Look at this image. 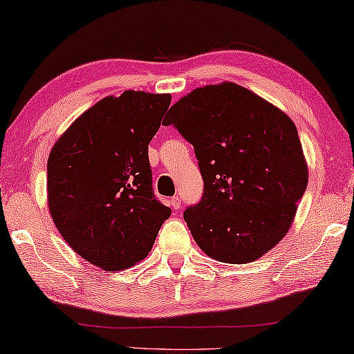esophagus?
<instances>
[{
    "label": "esophagus",
    "mask_w": 354,
    "mask_h": 354,
    "mask_svg": "<svg viewBox=\"0 0 354 354\" xmlns=\"http://www.w3.org/2000/svg\"><path fill=\"white\" fill-rule=\"evenodd\" d=\"M170 207H171L173 209H179V208H181V197H178V195H176V197H171V198H170Z\"/></svg>",
    "instance_id": "1"
}]
</instances>
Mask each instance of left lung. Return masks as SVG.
Returning a JSON list of instances; mask_svg holds the SVG:
<instances>
[{
  "label": "left lung",
  "instance_id": "left-lung-1",
  "mask_svg": "<svg viewBox=\"0 0 354 354\" xmlns=\"http://www.w3.org/2000/svg\"><path fill=\"white\" fill-rule=\"evenodd\" d=\"M194 146L203 178L184 221L200 250L227 263L259 259L292 224L308 183L291 119L234 82L195 88L163 119Z\"/></svg>",
  "mask_w": 354,
  "mask_h": 354
}]
</instances>
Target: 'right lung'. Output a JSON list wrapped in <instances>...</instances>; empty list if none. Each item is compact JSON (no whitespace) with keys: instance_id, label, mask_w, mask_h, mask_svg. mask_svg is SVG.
I'll return each mask as SVG.
<instances>
[{"instance_id":"1","label":"right lung","mask_w":354,"mask_h":354,"mask_svg":"<svg viewBox=\"0 0 354 354\" xmlns=\"http://www.w3.org/2000/svg\"><path fill=\"white\" fill-rule=\"evenodd\" d=\"M170 102L167 93L135 91L100 100L50 151L52 219L66 243L103 270L143 261L171 214L154 195L147 156Z\"/></svg>"}]
</instances>
